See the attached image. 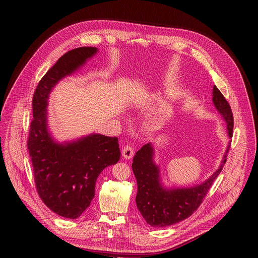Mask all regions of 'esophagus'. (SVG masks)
<instances>
[{"instance_id":"34e87169","label":"esophagus","mask_w":258,"mask_h":258,"mask_svg":"<svg viewBox=\"0 0 258 258\" xmlns=\"http://www.w3.org/2000/svg\"><path fill=\"white\" fill-rule=\"evenodd\" d=\"M134 148L132 146H130V145H126V146H124L123 147V149H122V156H123V158L124 159H132L133 158V156H134Z\"/></svg>"}]
</instances>
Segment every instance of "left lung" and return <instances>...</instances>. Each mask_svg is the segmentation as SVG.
<instances>
[{"label": "left lung", "instance_id": "left-lung-1", "mask_svg": "<svg viewBox=\"0 0 258 258\" xmlns=\"http://www.w3.org/2000/svg\"><path fill=\"white\" fill-rule=\"evenodd\" d=\"M212 104L227 124L229 138L233 136V113L228 101L216 87H213ZM230 142L218 168L205 180L188 187L165 186L160 165L155 161L153 143L144 145L137 152L132 164L138 183L136 203L147 224L154 228L174 225L189 217L201 204L213 180L220 173L227 160Z\"/></svg>", "mask_w": 258, "mask_h": 258}]
</instances>
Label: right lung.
I'll list each match as a JSON object with an SVG mask.
<instances>
[{
	"mask_svg": "<svg viewBox=\"0 0 258 258\" xmlns=\"http://www.w3.org/2000/svg\"><path fill=\"white\" fill-rule=\"evenodd\" d=\"M98 52L95 47H81L64 54L41 80L32 99L27 148L35 187L53 212L70 219L90 206L99 174L120 158L119 144L117 138L97 133L57 141L48 121L49 98L60 81L79 71Z\"/></svg>",
	"mask_w": 258,
	"mask_h": 258,
	"instance_id": "add662e5",
	"label": "right lung"
}]
</instances>
